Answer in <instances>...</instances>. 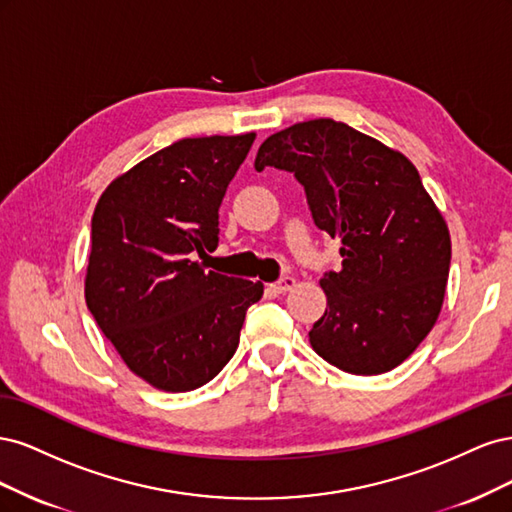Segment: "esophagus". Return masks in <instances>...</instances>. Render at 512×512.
Masks as SVG:
<instances>
[{"label": "esophagus", "instance_id": "esophagus-1", "mask_svg": "<svg viewBox=\"0 0 512 512\" xmlns=\"http://www.w3.org/2000/svg\"><path fill=\"white\" fill-rule=\"evenodd\" d=\"M294 284H297V282H294V277H282V280L280 282H273V284H269L267 286V292H271V294H284L286 290H290Z\"/></svg>", "mask_w": 512, "mask_h": 512}]
</instances>
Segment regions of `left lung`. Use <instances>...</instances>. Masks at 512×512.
<instances>
[{"instance_id": "obj_1", "label": "left lung", "mask_w": 512, "mask_h": 512, "mask_svg": "<svg viewBox=\"0 0 512 512\" xmlns=\"http://www.w3.org/2000/svg\"><path fill=\"white\" fill-rule=\"evenodd\" d=\"M254 166L292 173L314 224L342 239L312 348L356 376L404 363L438 320L451 267L446 222L414 164L348 123L312 119L271 134Z\"/></svg>"}]
</instances>
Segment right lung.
Listing matches in <instances>:
<instances>
[{"label":"right lung","mask_w":512,"mask_h":512,"mask_svg":"<svg viewBox=\"0 0 512 512\" xmlns=\"http://www.w3.org/2000/svg\"><path fill=\"white\" fill-rule=\"evenodd\" d=\"M256 134L183 138L117 177L91 218L85 301L138 378L168 393L220 374L262 284L207 271L220 205Z\"/></svg>","instance_id":"add662e5"}]
</instances>
